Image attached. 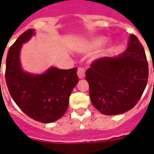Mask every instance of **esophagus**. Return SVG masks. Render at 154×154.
<instances>
[{
  "label": "esophagus",
  "instance_id": "1",
  "mask_svg": "<svg viewBox=\"0 0 154 154\" xmlns=\"http://www.w3.org/2000/svg\"><path fill=\"white\" fill-rule=\"evenodd\" d=\"M77 76L80 79H83L85 77V70L84 68H78L77 69Z\"/></svg>",
  "mask_w": 154,
  "mask_h": 154
}]
</instances>
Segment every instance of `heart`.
<instances>
[{
    "label": "heart",
    "mask_w": 154,
    "mask_h": 154,
    "mask_svg": "<svg viewBox=\"0 0 154 154\" xmlns=\"http://www.w3.org/2000/svg\"><path fill=\"white\" fill-rule=\"evenodd\" d=\"M105 37H97L89 39L88 41L85 42L83 48L85 51H92V50H95L97 48L101 46V45L105 42ZM110 45H105L103 47H101V49H99L98 51L97 52L94 58L95 59H100V58L105 57L108 53L109 50Z\"/></svg>",
    "instance_id": "1"
}]
</instances>
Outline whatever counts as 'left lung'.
Masks as SVG:
<instances>
[{
  "label": "left lung",
  "mask_w": 154,
  "mask_h": 154,
  "mask_svg": "<svg viewBox=\"0 0 154 154\" xmlns=\"http://www.w3.org/2000/svg\"><path fill=\"white\" fill-rule=\"evenodd\" d=\"M85 75L94 107L105 115L124 113L135 106L146 87L149 68L145 49L130 34L125 51L95 60Z\"/></svg>",
  "instance_id": "left-lung-1"
}]
</instances>
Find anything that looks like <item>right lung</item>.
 Masks as SVG:
<instances>
[{
  "label": "right lung",
  "instance_id": "obj_1",
  "mask_svg": "<svg viewBox=\"0 0 154 154\" xmlns=\"http://www.w3.org/2000/svg\"><path fill=\"white\" fill-rule=\"evenodd\" d=\"M35 34V29L26 30L8 49L6 84L13 101L25 114L37 122L52 123L67 110L70 94L78 82L77 68L59 69L52 66L40 74L25 71L20 50Z\"/></svg>",
  "mask_w": 154,
  "mask_h": 154
}]
</instances>
